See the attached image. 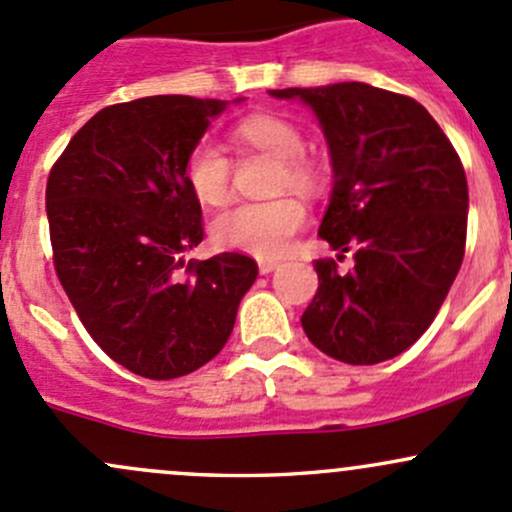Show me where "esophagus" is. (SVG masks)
Returning a JSON list of instances; mask_svg holds the SVG:
<instances>
[{
	"label": "esophagus",
	"instance_id": "obj_1",
	"mask_svg": "<svg viewBox=\"0 0 512 512\" xmlns=\"http://www.w3.org/2000/svg\"><path fill=\"white\" fill-rule=\"evenodd\" d=\"M257 265H260V272L262 274H270V272L277 270L279 262L277 260H260V262H257Z\"/></svg>",
	"mask_w": 512,
	"mask_h": 512
}]
</instances>
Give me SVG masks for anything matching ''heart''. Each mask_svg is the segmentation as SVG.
I'll list each match as a JSON object with an SVG mask.
<instances>
[{
    "label": "heart",
    "mask_w": 512,
    "mask_h": 512,
    "mask_svg": "<svg viewBox=\"0 0 512 512\" xmlns=\"http://www.w3.org/2000/svg\"><path fill=\"white\" fill-rule=\"evenodd\" d=\"M240 147L262 149L279 159L277 188H294L314 193L321 186V169L304 157V134L287 117L255 112L242 117L233 127ZM184 181L203 206H220L230 196L233 166L228 154L213 139H198L186 154ZM306 208L299 198L282 196L274 201H247L215 215L211 223L213 240L220 247L250 252L255 257H277L287 250L289 240L304 228Z\"/></svg>",
    "instance_id": "obj_1"
}]
</instances>
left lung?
<instances>
[{
    "mask_svg": "<svg viewBox=\"0 0 512 512\" xmlns=\"http://www.w3.org/2000/svg\"><path fill=\"white\" fill-rule=\"evenodd\" d=\"M301 98L324 127L333 193L319 235L355 250L351 272L316 260L319 289L301 316L319 351L375 365L412 346L439 314L466 250V171L432 115L365 83L272 90Z\"/></svg>",
    "mask_w": 512,
    "mask_h": 512,
    "instance_id": "left-lung-1",
    "label": "left lung"
}]
</instances>
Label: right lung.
Listing matches in <instances>:
<instances>
[{"mask_svg":"<svg viewBox=\"0 0 512 512\" xmlns=\"http://www.w3.org/2000/svg\"><path fill=\"white\" fill-rule=\"evenodd\" d=\"M225 102L152 95L90 117L46 184L53 267L93 341L149 380L220 353L257 277L242 252L188 260L203 240L184 161Z\"/></svg>","mask_w":512,"mask_h":512,"instance_id":"right-lung-1","label":"right lung"}]
</instances>
